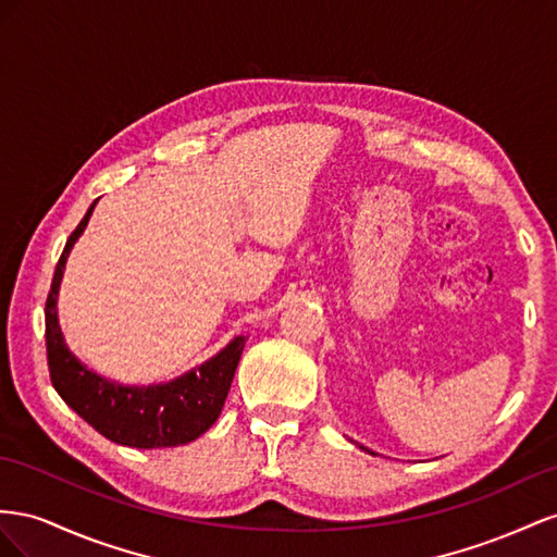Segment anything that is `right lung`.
Returning a JSON list of instances; mask_svg holds the SVG:
<instances>
[{
    "label": "right lung",
    "instance_id": "1",
    "mask_svg": "<svg viewBox=\"0 0 557 557\" xmlns=\"http://www.w3.org/2000/svg\"><path fill=\"white\" fill-rule=\"evenodd\" d=\"M92 208L95 202L62 249L46 298V355H49L51 383L62 401L109 441L145 450L184 446L216 422L247 341L245 336L233 338L216 357L165 385L128 387L86 369L62 338L58 289L70 249L88 226Z\"/></svg>",
    "mask_w": 557,
    "mask_h": 557
}]
</instances>
